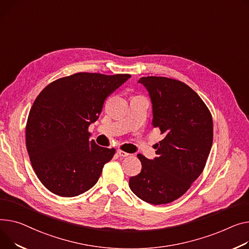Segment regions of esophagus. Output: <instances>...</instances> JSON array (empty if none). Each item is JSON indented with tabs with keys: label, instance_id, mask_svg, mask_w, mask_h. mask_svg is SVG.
Here are the masks:
<instances>
[{
	"label": "esophagus",
	"instance_id": "obj_1",
	"mask_svg": "<svg viewBox=\"0 0 249 249\" xmlns=\"http://www.w3.org/2000/svg\"><path fill=\"white\" fill-rule=\"evenodd\" d=\"M117 153H118V155H119L120 157H127V156H129V155H130L129 153L124 152V151L120 150V149H118V150H117Z\"/></svg>",
	"mask_w": 249,
	"mask_h": 249
}]
</instances>
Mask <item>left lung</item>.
Masks as SVG:
<instances>
[{
	"mask_svg": "<svg viewBox=\"0 0 249 249\" xmlns=\"http://www.w3.org/2000/svg\"><path fill=\"white\" fill-rule=\"evenodd\" d=\"M152 103V125L165 137L157 157L138 154L142 169L129 186L143 201L170 203L183 195L202 173L213 141L211 114L189 86L166 77H142Z\"/></svg>",
	"mask_w": 249,
	"mask_h": 249,
	"instance_id": "left-lung-1",
	"label": "left lung"
}]
</instances>
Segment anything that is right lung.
I'll return each mask as SVG.
<instances>
[{"label":"right lung","instance_id":"add662e5","mask_svg":"<svg viewBox=\"0 0 249 249\" xmlns=\"http://www.w3.org/2000/svg\"><path fill=\"white\" fill-rule=\"evenodd\" d=\"M131 76L76 73L49 84L36 98L26 125V146L42 184L62 197L92 188L115 149L89 141L88 127L105 99Z\"/></svg>","mask_w":249,"mask_h":249}]
</instances>
